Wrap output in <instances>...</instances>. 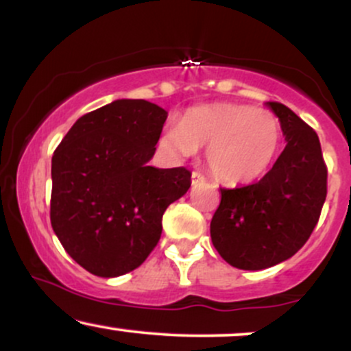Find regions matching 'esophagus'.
Listing matches in <instances>:
<instances>
[{
    "label": "esophagus",
    "instance_id": "obj_1",
    "mask_svg": "<svg viewBox=\"0 0 351 351\" xmlns=\"http://www.w3.org/2000/svg\"><path fill=\"white\" fill-rule=\"evenodd\" d=\"M201 181H204V176L201 175V173H198V171H193L191 173V183L193 184H198V183H201Z\"/></svg>",
    "mask_w": 351,
    "mask_h": 351
}]
</instances>
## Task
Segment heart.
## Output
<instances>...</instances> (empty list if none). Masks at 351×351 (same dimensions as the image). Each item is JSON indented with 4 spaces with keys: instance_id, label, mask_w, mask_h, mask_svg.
I'll list each match as a JSON object with an SVG mask.
<instances>
[{
    "instance_id": "1",
    "label": "heart",
    "mask_w": 351,
    "mask_h": 351,
    "mask_svg": "<svg viewBox=\"0 0 351 351\" xmlns=\"http://www.w3.org/2000/svg\"><path fill=\"white\" fill-rule=\"evenodd\" d=\"M280 122L272 112L239 104L191 108L181 125L167 123L160 148L171 160L206 150L211 175L226 184H244L271 168L280 148Z\"/></svg>"
}]
</instances>
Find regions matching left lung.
<instances>
[{
    "label": "left lung",
    "mask_w": 351,
    "mask_h": 351,
    "mask_svg": "<svg viewBox=\"0 0 351 351\" xmlns=\"http://www.w3.org/2000/svg\"><path fill=\"white\" fill-rule=\"evenodd\" d=\"M285 135L284 152L257 183L221 188L211 239L228 264L261 271L307 243L327 198V165L318 135L279 102H267Z\"/></svg>",
    "instance_id": "obj_1"
}]
</instances>
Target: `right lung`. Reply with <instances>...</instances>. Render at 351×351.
<instances>
[{
  "label": "right lung",
  "mask_w": 351,
  "mask_h": 351,
  "mask_svg": "<svg viewBox=\"0 0 351 351\" xmlns=\"http://www.w3.org/2000/svg\"><path fill=\"white\" fill-rule=\"evenodd\" d=\"M167 117L147 100H115L80 117L52 155V229L94 276L142 265L162 236L163 213L191 186L186 168L147 165Z\"/></svg>",
  "instance_id": "1"
}]
</instances>
